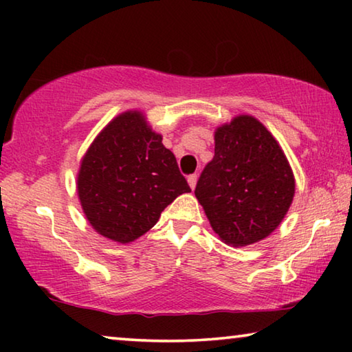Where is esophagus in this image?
Masks as SVG:
<instances>
[{"mask_svg":"<svg viewBox=\"0 0 352 352\" xmlns=\"http://www.w3.org/2000/svg\"><path fill=\"white\" fill-rule=\"evenodd\" d=\"M188 183H189L190 189H195V184H197V174L189 175V177H188Z\"/></svg>","mask_w":352,"mask_h":352,"instance_id":"34e87169","label":"esophagus"}]
</instances>
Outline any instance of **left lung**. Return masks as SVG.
<instances>
[{"label":"left lung","instance_id":"obj_1","mask_svg":"<svg viewBox=\"0 0 352 352\" xmlns=\"http://www.w3.org/2000/svg\"><path fill=\"white\" fill-rule=\"evenodd\" d=\"M214 158L195 186L214 233L245 247L278 228L295 194V178L273 135L258 119L236 116L214 135Z\"/></svg>","mask_w":352,"mask_h":352}]
</instances>
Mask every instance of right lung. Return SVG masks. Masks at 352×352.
Returning <instances> with one entry per match:
<instances>
[{
    "instance_id": "add662e5",
    "label": "right lung",
    "mask_w": 352,
    "mask_h": 352,
    "mask_svg": "<svg viewBox=\"0 0 352 352\" xmlns=\"http://www.w3.org/2000/svg\"><path fill=\"white\" fill-rule=\"evenodd\" d=\"M141 111L116 116L82 158L77 194L99 234L129 243L158 222L164 208L190 192L175 155Z\"/></svg>"
}]
</instances>
